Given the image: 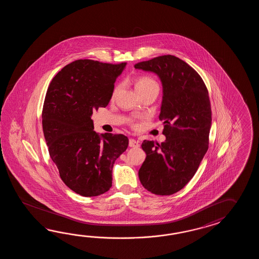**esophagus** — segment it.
I'll return each mask as SVG.
<instances>
[{
  "mask_svg": "<svg viewBox=\"0 0 259 259\" xmlns=\"http://www.w3.org/2000/svg\"><path fill=\"white\" fill-rule=\"evenodd\" d=\"M128 145H130L131 147H139V146H140L139 143H138L136 140H134V139H131V140H130Z\"/></svg>",
  "mask_w": 259,
  "mask_h": 259,
  "instance_id": "34e87169",
  "label": "esophagus"
}]
</instances>
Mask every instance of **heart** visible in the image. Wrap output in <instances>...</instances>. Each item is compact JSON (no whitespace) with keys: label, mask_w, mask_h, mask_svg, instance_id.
<instances>
[{"label":"heart","mask_w":259,"mask_h":259,"mask_svg":"<svg viewBox=\"0 0 259 259\" xmlns=\"http://www.w3.org/2000/svg\"><path fill=\"white\" fill-rule=\"evenodd\" d=\"M135 89L139 94H142L145 91H148L151 89H159L158 83L154 80L153 77H148V76H143V77H140L136 80L135 82ZM120 90V85H117L114 93H113V97L116 96V94L118 93V91ZM134 127H136V124H133Z\"/></svg>","instance_id":"heart-1"}]
</instances>
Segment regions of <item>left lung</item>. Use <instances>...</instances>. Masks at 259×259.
Returning a JSON list of instances; mask_svg holds the SVG:
<instances>
[{
  "label": "left lung",
  "mask_w": 259,
  "mask_h": 259,
  "mask_svg": "<svg viewBox=\"0 0 259 259\" xmlns=\"http://www.w3.org/2000/svg\"><path fill=\"white\" fill-rule=\"evenodd\" d=\"M154 72L163 84L159 119L164 143L143 141L146 158L139 170L143 187L157 195L181 191L192 180L208 150L212 112L208 91L193 67L174 55L135 64Z\"/></svg>",
  "instance_id": "1"
}]
</instances>
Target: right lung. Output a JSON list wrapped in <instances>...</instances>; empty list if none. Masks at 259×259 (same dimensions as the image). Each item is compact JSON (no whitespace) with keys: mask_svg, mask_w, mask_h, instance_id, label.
<instances>
[{"mask_svg":"<svg viewBox=\"0 0 259 259\" xmlns=\"http://www.w3.org/2000/svg\"><path fill=\"white\" fill-rule=\"evenodd\" d=\"M126 64L74 61L55 75L47 90L41 117L50 156L62 181L81 196L110 189L115 161L127 150V136H100L91 118L93 111L108 105Z\"/></svg>","mask_w":259,"mask_h":259,"instance_id":"add662e5","label":"right lung"}]
</instances>
